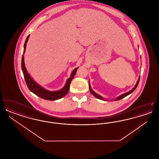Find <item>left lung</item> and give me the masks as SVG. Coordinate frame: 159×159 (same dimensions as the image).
Instances as JSON below:
<instances>
[{"label": "left lung", "instance_id": "1", "mask_svg": "<svg viewBox=\"0 0 159 159\" xmlns=\"http://www.w3.org/2000/svg\"><path fill=\"white\" fill-rule=\"evenodd\" d=\"M139 82V79H138V81H137V82H136V84H135V87H134L132 89H131L130 91H129L128 92H127V93H124V94H122V95H121L120 96H119V97H117L116 98L114 99V101H118V100H120V99H121L125 98V97L128 96V95L130 94L131 93H132L135 90L136 87H137V86H138V85ZM89 90H90V92H91V93H92V94L95 97H96V98H97L98 99H101V100H104L103 97H102L101 96H100L99 95L97 94V93H95L94 91H93V90L92 89L91 84H90V81H89Z\"/></svg>", "mask_w": 159, "mask_h": 159}]
</instances>
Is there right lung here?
<instances>
[{"label": "right lung", "mask_w": 159, "mask_h": 159, "mask_svg": "<svg viewBox=\"0 0 159 159\" xmlns=\"http://www.w3.org/2000/svg\"><path fill=\"white\" fill-rule=\"evenodd\" d=\"M29 36H30V35H29L27 37L25 42L24 43L23 54L25 53V48H26L27 43L29 40ZM21 68H22V71H23L25 83H26L28 88L29 89V90L31 92H32L33 93H34L35 95H36L37 96L42 98L46 99V100L55 101V100H57V99H59L64 97L65 95H66L67 94L69 89H70V83L71 82L72 79L74 78V76H75L76 72H77V70L79 68V67L75 68L72 71L71 76L67 79L65 86L61 89L57 91H48L45 89H44L43 88H42V86H40L39 84H38L36 82L34 81V80L31 77L30 75L27 73V71L25 67L24 55H23V56H22V60H21Z\"/></svg>", "instance_id": "right-lung-1"}]
</instances>
